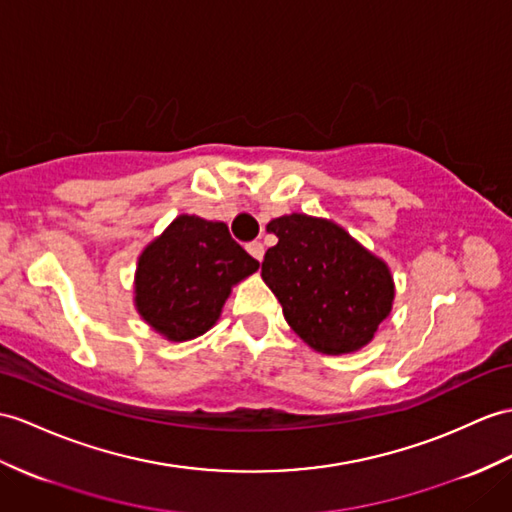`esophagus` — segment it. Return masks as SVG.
Masks as SVG:
<instances>
[{"mask_svg":"<svg viewBox=\"0 0 512 512\" xmlns=\"http://www.w3.org/2000/svg\"><path fill=\"white\" fill-rule=\"evenodd\" d=\"M247 252L252 254L258 263H263V256H265V245L260 243V241H254V243H249L247 245Z\"/></svg>","mask_w":512,"mask_h":512,"instance_id":"1","label":"esophagus"}]
</instances>
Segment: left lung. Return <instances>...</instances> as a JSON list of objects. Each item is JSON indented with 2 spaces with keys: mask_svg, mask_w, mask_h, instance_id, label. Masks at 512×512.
<instances>
[{
  "mask_svg": "<svg viewBox=\"0 0 512 512\" xmlns=\"http://www.w3.org/2000/svg\"><path fill=\"white\" fill-rule=\"evenodd\" d=\"M267 232L278 243L267 249L263 280L299 339L330 356L369 345L393 308L389 265L330 219L291 213Z\"/></svg>",
  "mask_w": 512,
  "mask_h": 512,
  "instance_id": "8db88e82",
  "label": "left lung"
}]
</instances>
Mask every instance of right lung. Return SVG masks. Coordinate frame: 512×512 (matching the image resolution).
<instances>
[{"label":"right lung","mask_w":512,"mask_h":512,"mask_svg":"<svg viewBox=\"0 0 512 512\" xmlns=\"http://www.w3.org/2000/svg\"><path fill=\"white\" fill-rule=\"evenodd\" d=\"M258 267L223 221L178 215L139 254L134 308L167 341H191L215 326L232 286Z\"/></svg>","instance_id":"right-lung-1"}]
</instances>
